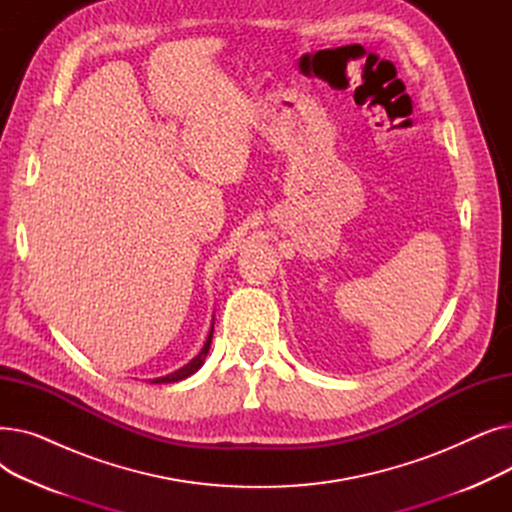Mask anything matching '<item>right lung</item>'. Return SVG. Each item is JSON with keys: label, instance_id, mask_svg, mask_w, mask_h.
<instances>
[{"label": "right lung", "instance_id": "add662e5", "mask_svg": "<svg viewBox=\"0 0 512 512\" xmlns=\"http://www.w3.org/2000/svg\"><path fill=\"white\" fill-rule=\"evenodd\" d=\"M211 336H213V328L209 330L207 342L203 344L201 353H199L193 361H188V363H186L184 367H180L178 371H174V373L166 375V378H157V380H153V384H172V382H180V380L188 378V375H193V373H195V371L205 363V357H207V353H209V346H211Z\"/></svg>", "mask_w": 512, "mask_h": 512}]
</instances>
